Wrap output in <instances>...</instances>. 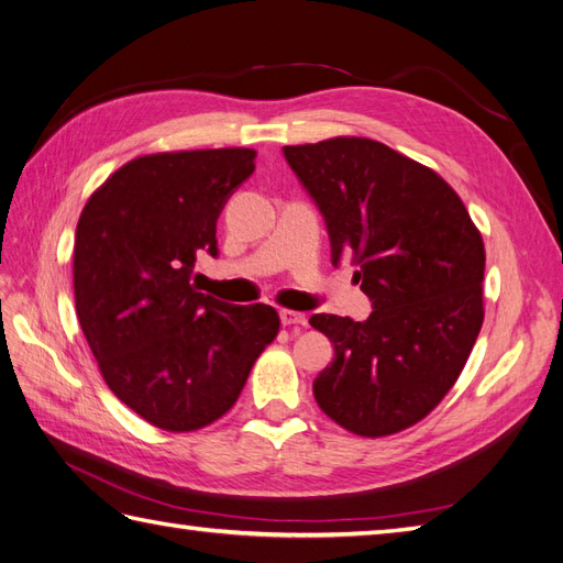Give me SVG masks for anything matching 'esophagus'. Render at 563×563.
I'll list each match as a JSON object with an SVG mask.
<instances>
[{"label": "esophagus", "mask_w": 563, "mask_h": 563, "mask_svg": "<svg viewBox=\"0 0 563 563\" xmlns=\"http://www.w3.org/2000/svg\"><path fill=\"white\" fill-rule=\"evenodd\" d=\"M280 321H283V325H301V328H305L307 325V316L299 313V311H292V309H283L280 311Z\"/></svg>", "instance_id": "esophagus-1"}]
</instances>
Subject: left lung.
Here are the masks:
<instances>
[{"mask_svg": "<svg viewBox=\"0 0 563 563\" xmlns=\"http://www.w3.org/2000/svg\"><path fill=\"white\" fill-rule=\"evenodd\" d=\"M283 154L323 213L333 264L352 256L373 301L366 321L309 319L335 347L313 397L354 435H393L440 405L481 333V230L435 170L383 142L330 137Z\"/></svg>", "mask_w": 563, "mask_h": 563, "instance_id": "8db88e82", "label": "left lung"}]
</instances>
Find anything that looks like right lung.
Returning <instances> with one entry per match:
<instances>
[{"label": "right lung", "mask_w": 563, "mask_h": 563, "mask_svg": "<svg viewBox=\"0 0 563 563\" xmlns=\"http://www.w3.org/2000/svg\"><path fill=\"white\" fill-rule=\"evenodd\" d=\"M254 158L244 147L137 156L78 219L74 292L85 340L109 390L168 432L219 421L278 335L273 307H233L190 285L197 254H219L216 221Z\"/></svg>", "instance_id": "1"}]
</instances>
